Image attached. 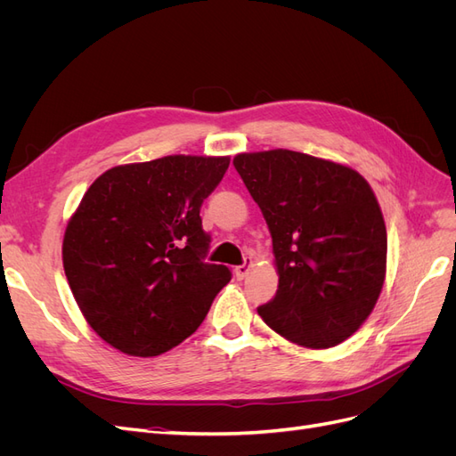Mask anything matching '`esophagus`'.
<instances>
[{"instance_id": "1", "label": "esophagus", "mask_w": 456, "mask_h": 456, "mask_svg": "<svg viewBox=\"0 0 456 456\" xmlns=\"http://www.w3.org/2000/svg\"><path fill=\"white\" fill-rule=\"evenodd\" d=\"M253 268V258H245V262L241 266H236V270H233V273H236L238 280H243L247 273H249V270Z\"/></svg>"}]
</instances>
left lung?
I'll use <instances>...</instances> for the list:
<instances>
[{"instance_id": "1", "label": "left lung", "mask_w": 456, "mask_h": 456, "mask_svg": "<svg viewBox=\"0 0 456 456\" xmlns=\"http://www.w3.org/2000/svg\"><path fill=\"white\" fill-rule=\"evenodd\" d=\"M233 165L266 220L280 278L258 315L302 348L337 346L365 323L386 280L375 191L350 165L293 150L245 151Z\"/></svg>"}]
</instances>
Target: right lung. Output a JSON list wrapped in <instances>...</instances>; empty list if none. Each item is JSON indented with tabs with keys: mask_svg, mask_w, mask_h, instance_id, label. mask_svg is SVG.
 <instances>
[{
	"mask_svg": "<svg viewBox=\"0 0 456 456\" xmlns=\"http://www.w3.org/2000/svg\"><path fill=\"white\" fill-rule=\"evenodd\" d=\"M230 156H165L104 171L70 216L62 265L87 323L116 350L151 357L205 320L230 281L207 265L200 207Z\"/></svg>",
	"mask_w": 456,
	"mask_h": 456,
	"instance_id": "obj_1",
	"label": "right lung"
}]
</instances>
